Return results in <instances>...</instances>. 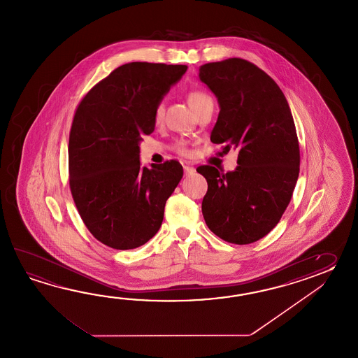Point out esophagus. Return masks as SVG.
<instances>
[{
	"instance_id": "esophagus-1",
	"label": "esophagus",
	"mask_w": 358,
	"mask_h": 358,
	"mask_svg": "<svg viewBox=\"0 0 358 358\" xmlns=\"http://www.w3.org/2000/svg\"><path fill=\"white\" fill-rule=\"evenodd\" d=\"M194 171H196V169L193 168V166L184 165V174L185 176H192V174H194Z\"/></svg>"
}]
</instances>
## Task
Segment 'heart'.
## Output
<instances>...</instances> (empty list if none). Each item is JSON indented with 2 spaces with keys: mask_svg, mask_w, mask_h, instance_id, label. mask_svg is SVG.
<instances>
[{
  "mask_svg": "<svg viewBox=\"0 0 358 358\" xmlns=\"http://www.w3.org/2000/svg\"><path fill=\"white\" fill-rule=\"evenodd\" d=\"M206 99H210V97L206 94L205 92L192 91L188 93V103H189L192 108L197 106L198 103H201ZM162 115H164V108H162V105L160 103V105L155 107V113H153V120L156 124H159L162 120ZM176 147L178 152L182 153V155H188V148L182 142H178Z\"/></svg>",
  "mask_w": 358,
  "mask_h": 358,
  "instance_id": "1",
  "label": "heart"
}]
</instances>
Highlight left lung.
Wrapping results in <instances>:
<instances>
[{"label": "left lung", "instance_id": "1", "mask_svg": "<svg viewBox=\"0 0 358 358\" xmlns=\"http://www.w3.org/2000/svg\"><path fill=\"white\" fill-rule=\"evenodd\" d=\"M199 79L220 106L211 142L239 150L234 171L197 169L208 184L202 213L225 242L253 243L280 221L297 182L301 156L289 105L274 79L243 59L205 64Z\"/></svg>", "mask_w": 358, "mask_h": 358}]
</instances>
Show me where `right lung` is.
I'll list each match as a JSON object with an SVG mask.
<instances>
[{
	"label": "right lung",
	"mask_w": 358,
	"mask_h": 358,
	"mask_svg": "<svg viewBox=\"0 0 358 358\" xmlns=\"http://www.w3.org/2000/svg\"><path fill=\"white\" fill-rule=\"evenodd\" d=\"M187 69L125 64L96 84L76 108L69 136L70 190L92 236L111 248L147 243L182 179L176 160L142 168L139 143L155 130V107Z\"/></svg>",
	"instance_id": "obj_1"
}]
</instances>
